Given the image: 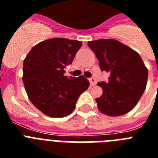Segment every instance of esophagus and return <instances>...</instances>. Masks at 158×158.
Wrapping results in <instances>:
<instances>
[{"instance_id": "1", "label": "esophagus", "mask_w": 158, "mask_h": 158, "mask_svg": "<svg viewBox=\"0 0 158 158\" xmlns=\"http://www.w3.org/2000/svg\"><path fill=\"white\" fill-rule=\"evenodd\" d=\"M89 81H90V84H91V85H93V86L96 85L97 82L94 78H90V79H89Z\"/></svg>"}]
</instances>
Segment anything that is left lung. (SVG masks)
Segmentation results:
<instances>
[{
	"label": "left lung",
	"instance_id": "1",
	"mask_svg": "<svg viewBox=\"0 0 158 158\" xmlns=\"http://www.w3.org/2000/svg\"><path fill=\"white\" fill-rule=\"evenodd\" d=\"M99 60L102 70L110 73L108 82L98 83L102 95L96 98L99 111L109 116L125 115L132 110L145 91L147 67L139 54L115 39L88 43Z\"/></svg>",
	"mask_w": 158,
	"mask_h": 158
}]
</instances>
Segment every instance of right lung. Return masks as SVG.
Segmentation results:
<instances>
[{
  "label": "right lung",
  "instance_id": "right-lung-1",
  "mask_svg": "<svg viewBox=\"0 0 158 158\" xmlns=\"http://www.w3.org/2000/svg\"><path fill=\"white\" fill-rule=\"evenodd\" d=\"M81 41L54 38L33 47L23 60V82L28 99L50 117H64L73 112L79 95L89 86L84 76H64Z\"/></svg>",
  "mask_w": 158,
  "mask_h": 158
}]
</instances>
